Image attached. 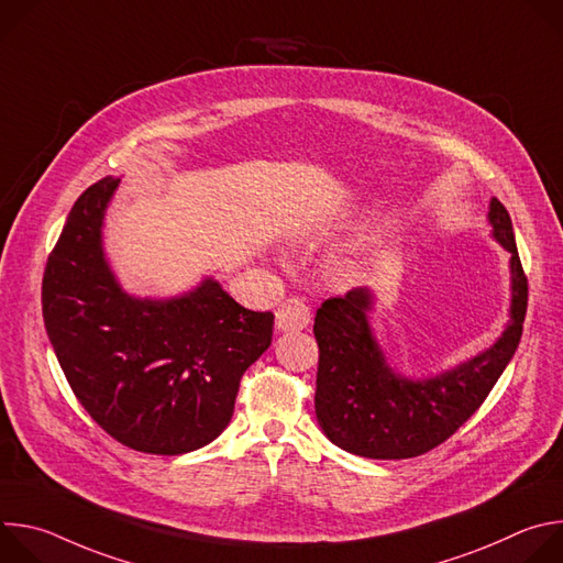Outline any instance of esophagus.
Returning a JSON list of instances; mask_svg holds the SVG:
<instances>
[{
	"mask_svg": "<svg viewBox=\"0 0 563 563\" xmlns=\"http://www.w3.org/2000/svg\"><path fill=\"white\" fill-rule=\"evenodd\" d=\"M311 320L309 305L300 298H287L276 309V328L283 332H298L305 330Z\"/></svg>",
	"mask_w": 563,
	"mask_h": 563,
	"instance_id": "34e87169",
	"label": "esophagus"
}]
</instances>
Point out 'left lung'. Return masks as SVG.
Here are the masks:
<instances>
[{
	"label": "left lung",
	"instance_id": "left-lung-1",
	"mask_svg": "<svg viewBox=\"0 0 563 563\" xmlns=\"http://www.w3.org/2000/svg\"><path fill=\"white\" fill-rule=\"evenodd\" d=\"M488 218L512 256V307L504 336L472 361L434 378L410 380L391 372L372 336L369 289H352L318 307L313 408L334 445L367 459H412L448 441L484 404L521 341L528 309V278L510 213L493 198Z\"/></svg>",
	"mask_w": 563,
	"mask_h": 563
}]
</instances>
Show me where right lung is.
<instances>
[{"label": "right lung", "instance_id": "obj_1", "mask_svg": "<svg viewBox=\"0 0 563 563\" xmlns=\"http://www.w3.org/2000/svg\"><path fill=\"white\" fill-rule=\"evenodd\" d=\"M118 183L102 178L75 200L44 269V325L73 394L109 437L185 454L231 421L240 378L272 345L274 313L245 309L216 280L172 300L126 296L102 254Z\"/></svg>", "mask_w": 563, "mask_h": 563}]
</instances>
